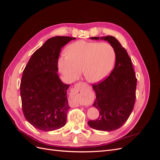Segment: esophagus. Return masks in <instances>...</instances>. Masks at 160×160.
<instances>
[{
    "label": "esophagus",
    "instance_id": "34e87169",
    "mask_svg": "<svg viewBox=\"0 0 160 160\" xmlns=\"http://www.w3.org/2000/svg\"><path fill=\"white\" fill-rule=\"evenodd\" d=\"M76 86H77V85H75V88H76Z\"/></svg>",
    "mask_w": 160,
    "mask_h": 160
}]
</instances>
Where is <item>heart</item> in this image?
Listing matches in <instances>:
<instances>
[{
  "label": "heart",
  "mask_w": 160,
  "mask_h": 160,
  "mask_svg": "<svg viewBox=\"0 0 160 160\" xmlns=\"http://www.w3.org/2000/svg\"><path fill=\"white\" fill-rule=\"evenodd\" d=\"M66 53L58 61V68L69 82L78 78L83 69L87 81L98 83L108 75L115 60L114 49L106 42L79 41L67 47Z\"/></svg>",
  "instance_id": "b5f03b06"
}]
</instances>
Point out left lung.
I'll return each instance as SVG.
<instances>
[{"label": "left lung", "mask_w": 160, "mask_h": 160, "mask_svg": "<svg viewBox=\"0 0 160 160\" xmlns=\"http://www.w3.org/2000/svg\"><path fill=\"white\" fill-rule=\"evenodd\" d=\"M90 38L110 43L115 52V64L108 77L93 85L96 95L93 106L99 111V117L89 121L88 125L96 130L114 131L122 126L133 111L137 79L132 60L117 38L112 36Z\"/></svg>", "instance_id": "obj_1"}]
</instances>
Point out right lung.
<instances>
[{"instance_id":"right-lung-1","label":"right lung","mask_w":160,"mask_h":160,"mask_svg":"<svg viewBox=\"0 0 160 160\" xmlns=\"http://www.w3.org/2000/svg\"><path fill=\"white\" fill-rule=\"evenodd\" d=\"M75 38L57 36L48 39L32 55L22 72L20 85L24 115L33 127L50 132L66 123L70 108L69 85L58 75V59L62 47Z\"/></svg>"}]
</instances>
